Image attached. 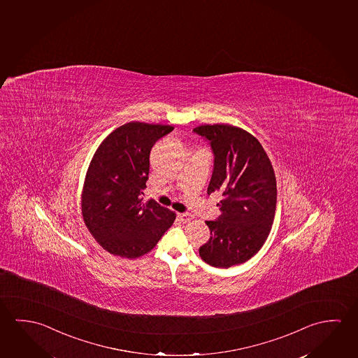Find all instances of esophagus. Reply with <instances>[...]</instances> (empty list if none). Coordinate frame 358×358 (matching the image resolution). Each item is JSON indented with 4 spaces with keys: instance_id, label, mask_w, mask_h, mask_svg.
I'll use <instances>...</instances> for the list:
<instances>
[{
    "instance_id": "esophagus-1",
    "label": "esophagus",
    "mask_w": 358,
    "mask_h": 358,
    "mask_svg": "<svg viewBox=\"0 0 358 358\" xmlns=\"http://www.w3.org/2000/svg\"><path fill=\"white\" fill-rule=\"evenodd\" d=\"M178 217H179V220L182 222H189L193 219V216L187 214V213H179Z\"/></svg>"
}]
</instances>
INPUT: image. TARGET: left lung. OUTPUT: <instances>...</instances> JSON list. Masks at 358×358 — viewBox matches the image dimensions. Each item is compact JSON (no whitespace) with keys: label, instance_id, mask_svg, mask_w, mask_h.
I'll return each instance as SVG.
<instances>
[{"label":"left lung","instance_id":"obj_1","mask_svg":"<svg viewBox=\"0 0 358 358\" xmlns=\"http://www.w3.org/2000/svg\"><path fill=\"white\" fill-rule=\"evenodd\" d=\"M193 131L214 154L208 194H222V215L206 222L210 238L199 254L211 266L227 268L248 262L268 236L276 210V178L262 144L244 129L205 124Z\"/></svg>","mask_w":358,"mask_h":358}]
</instances>
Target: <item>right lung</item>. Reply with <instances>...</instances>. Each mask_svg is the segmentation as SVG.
<instances>
[{
  "mask_svg": "<svg viewBox=\"0 0 358 358\" xmlns=\"http://www.w3.org/2000/svg\"><path fill=\"white\" fill-rule=\"evenodd\" d=\"M171 125L131 122L112 131L93 155L82 193V215L96 243L112 255L136 259L153 249L176 213L143 203L149 154Z\"/></svg>",
  "mask_w": 358,
  "mask_h": 358,
  "instance_id": "1",
  "label": "right lung"
}]
</instances>
